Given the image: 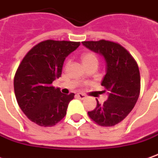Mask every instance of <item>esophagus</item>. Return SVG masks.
I'll use <instances>...</instances> for the list:
<instances>
[{"instance_id": "34e87169", "label": "esophagus", "mask_w": 158, "mask_h": 158, "mask_svg": "<svg viewBox=\"0 0 158 158\" xmlns=\"http://www.w3.org/2000/svg\"><path fill=\"white\" fill-rule=\"evenodd\" d=\"M77 97H78L79 99H81V100H84V99L86 98V96L85 94H82V93H78V94H77Z\"/></svg>"}]
</instances>
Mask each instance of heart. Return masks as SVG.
Returning a JSON list of instances; mask_svg holds the SVG:
<instances>
[{"mask_svg":"<svg viewBox=\"0 0 158 158\" xmlns=\"http://www.w3.org/2000/svg\"><path fill=\"white\" fill-rule=\"evenodd\" d=\"M81 60H82L83 65L90 63L92 61H97L98 62L97 56H95L94 54H92V53H86V54L83 55L82 57H81Z\"/></svg>","mask_w":158,"mask_h":158,"instance_id":"obj_1","label":"heart"}]
</instances>
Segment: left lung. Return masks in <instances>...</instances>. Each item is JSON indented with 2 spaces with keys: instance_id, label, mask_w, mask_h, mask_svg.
<instances>
[{
  "instance_id": "1",
  "label": "left lung",
  "mask_w": 158,
  "mask_h": 158,
  "mask_svg": "<svg viewBox=\"0 0 158 158\" xmlns=\"http://www.w3.org/2000/svg\"><path fill=\"white\" fill-rule=\"evenodd\" d=\"M83 45L102 56L106 74L102 86L108 91L107 101L88 112L91 120L102 127H112L124 120L137 102L140 91L138 64L129 52L117 43L110 41H85Z\"/></svg>"
}]
</instances>
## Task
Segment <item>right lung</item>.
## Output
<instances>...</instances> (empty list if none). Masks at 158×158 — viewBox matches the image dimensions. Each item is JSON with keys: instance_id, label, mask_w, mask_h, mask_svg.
<instances>
[{"instance_id": "add662e5", "label": "right lung", "mask_w": 158, "mask_h": 158, "mask_svg": "<svg viewBox=\"0 0 158 158\" xmlns=\"http://www.w3.org/2000/svg\"><path fill=\"white\" fill-rule=\"evenodd\" d=\"M79 42L46 40L34 46L19 64L14 80L19 106L31 121L52 127L62 120L74 94H63L52 86L60 77L66 57Z\"/></svg>"}]
</instances>
